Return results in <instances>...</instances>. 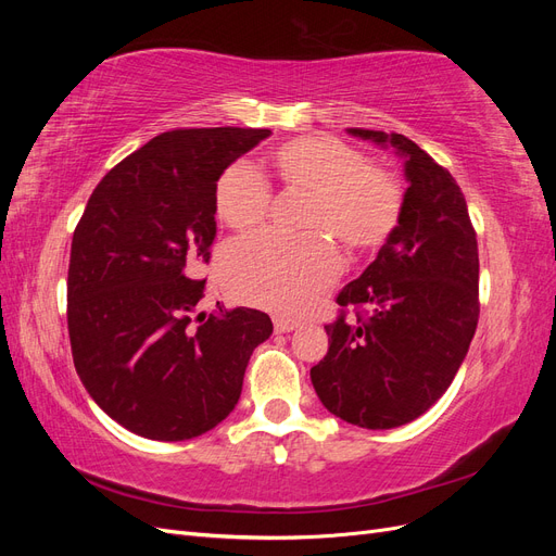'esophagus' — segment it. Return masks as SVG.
Wrapping results in <instances>:
<instances>
[{"instance_id": "1", "label": "esophagus", "mask_w": 556, "mask_h": 556, "mask_svg": "<svg viewBox=\"0 0 556 556\" xmlns=\"http://www.w3.org/2000/svg\"><path fill=\"white\" fill-rule=\"evenodd\" d=\"M299 327L296 319H290V317H274V329L278 333H288V331H294Z\"/></svg>"}]
</instances>
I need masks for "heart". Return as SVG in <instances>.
<instances>
[{"label":"heart","mask_w":556,"mask_h":556,"mask_svg":"<svg viewBox=\"0 0 556 556\" xmlns=\"http://www.w3.org/2000/svg\"><path fill=\"white\" fill-rule=\"evenodd\" d=\"M271 169L285 190L308 194L304 229L313 233H255L237 241L223 260V276L233 299L296 317L313 308L341 271L339 252L324 235L350 252L380 248L401 223L403 190L392 172L368 164L362 150L327 134L280 143ZM268 204L271 188L248 164H231L217 180L215 211L231 229H257Z\"/></svg>","instance_id":"1"}]
</instances>
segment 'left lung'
<instances>
[{
	"label": "left lung",
	"mask_w": 556,
	"mask_h": 556,
	"mask_svg": "<svg viewBox=\"0 0 556 556\" xmlns=\"http://www.w3.org/2000/svg\"><path fill=\"white\" fill-rule=\"evenodd\" d=\"M406 160L401 223L366 271L336 296L329 350L311 368L323 406L364 429L413 422L457 376L480 315V260L466 199L445 166L403 134L352 127ZM348 305L364 307L355 320Z\"/></svg>",
	"instance_id": "8db88e82"
}]
</instances>
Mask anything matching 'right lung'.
Returning <instances> with one entry per match:
<instances>
[{
  "label": "right lung",
  "mask_w": 556,
  "mask_h": 556,
  "mask_svg": "<svg viewBox=\"0 0 556 556\" xmlns=\"http://www.w3.org/2000/svg\"><path fill=\"white\" fill-rule=\"evenodd\" d=\"M271 129H174L99 180L66 278L74 366L117 425L188 441L239 403L252 350L274 331L255 308L199 313L215 239V188Z\"/></svg>",
  "instance_id": "add662e5"
}]
</instances>
